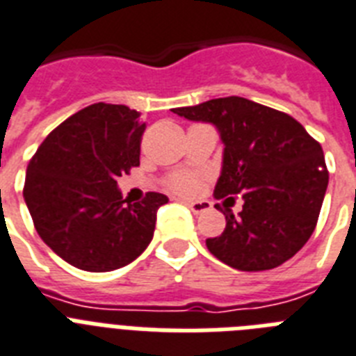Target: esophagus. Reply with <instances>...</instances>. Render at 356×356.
<instances>
[{
  "instance_id": "34e87169",
  "label": "esophagus",
  "mask_w": 356,
  "mask_h": 356,
  "mask_svg": "<svg viewBox=\"0 0 356 356\" xmlns=\"http://www.w3.org/2000/svg\"><path fill=\"white\" fill-rule=\"evenodd\" d=\"M186 204H188V208H190V210L195 213V216H197V213L208 212V210L212 208V203H210V201H188Z\"/></svg>"
}]
</instances>
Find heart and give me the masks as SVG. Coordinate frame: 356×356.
Segmentation results:
<instances>
[{
	"label": "heart",
	"mask_w": 356,
	"mask_h": 356,
	"mask_svg": "<svg viewBox=\"0 0 356 356\" xmlns=\"http://www.w3.org/2000/svg\"><path fill=\"white\" fill-rule=\"evenodd\" d=\"M168 188L177 193H184V195H190V193L197 192L199 188V179L197 175L188 172H175L168 177Z\"/></svg>",
	"instance_id": "1"
}]
</instances>
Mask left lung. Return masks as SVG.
I'll return each instance as SVG.
<instances>
[{
    "mask_svg": "<svg viewBox=\"0 0 356 356\" xmlns=\"http://www.w3.org/2000/svg\"><path fill=\"white\" fill-rule=\"evenodd\" d=\"M188 120L219 129L225 144L223 170L216 184V204L227 227L208 238V250L230 267L247 273L268 270L291 259L307 243L318 223L329 172L322 146L287 113L241 97L213 98L175 108ZM239 193L244 210L234 216L227 195Z\"/></svg>",
    "mask_w": 356,
    "mask_h": 356,
    "instance_id": "left-lung-1",
    "label": "left lung"
}]
</instances>
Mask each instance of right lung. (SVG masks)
<instances>
[{
	"instance_id": "add662e5",
	"label": "right lung",
	"mask_w": 356,
	"mask_h": 356,
	"mask_svg": "<svg viewBox=\"0 0 356 356\" xmlns=\"http://www.w3.org/2000/svg\"><path fill=\"white\" fill-rule=\"evenodd\" d=\"M146 124L128 106L98 102L49 133L27 166L23 197L53 252L88 273L131 263L153 238L163 193L122 199L117 179L138 166Z\"/></svg>"
}]
</instances>
